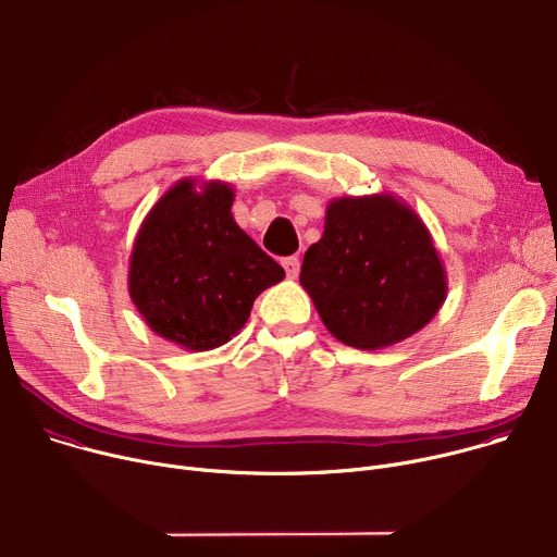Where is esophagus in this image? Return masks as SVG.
Listing matches in <instances>:
<instances>
[{
    "mask_svg": "<svg viewBox=\"0 0 557 557\" xmlns=\"http://www.w3.org/2000/svg\"><path fill=\"white\" fill-rule=\"evenodd\" d=\"M282 267H284V271H286V275H288L290 280H295V277L299 275V260H297V258H284Z\"/></svg>",
    "mask_w": 557,
    "mask_h": 557,
    "instance_id": "1",
    "label": "esophagus"
}]
</instances>
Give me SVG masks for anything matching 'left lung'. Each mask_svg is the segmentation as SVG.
I'll list each match as a JSON object with an SVG mask.
<instances>
[{
    "mask_svg": "<svg viewBox=\"0 0 557 557\" xmlns=\"http://www.w3.org/2000/svg\"><path fill=\"white\" fill-rule=\"evenodd\" d=\"M299 284L329 333L375 350L424 329L446 299V271L420 215L391 193L329 201Z\"/></svg>",
    "mask_w": 557,
    "mask_h": 557,
    "instance_id": "1",
    "label": "left lung"
}]
</instances>
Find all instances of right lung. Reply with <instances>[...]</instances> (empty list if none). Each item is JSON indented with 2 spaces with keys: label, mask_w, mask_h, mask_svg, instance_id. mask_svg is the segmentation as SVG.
I'll return each mask as SVG.
<instances>
[{
  "label": "right lung",
  "mask_w": 557,
  "mask_h": 557,
  "mask_svg": "<svg viewBox=\"0 0 557 557\" xmlns=\"http://www.w3.org/2000/svg\"><path fill=\"white\" fill-rule=\"evenodd\" d=\"M197 183L180 180L144 218L128 293L150 331L186 350H211L242 331L284 269L233 220V186Z\"/></svg>",
  "instance_id": "1"
}]
</instances>
